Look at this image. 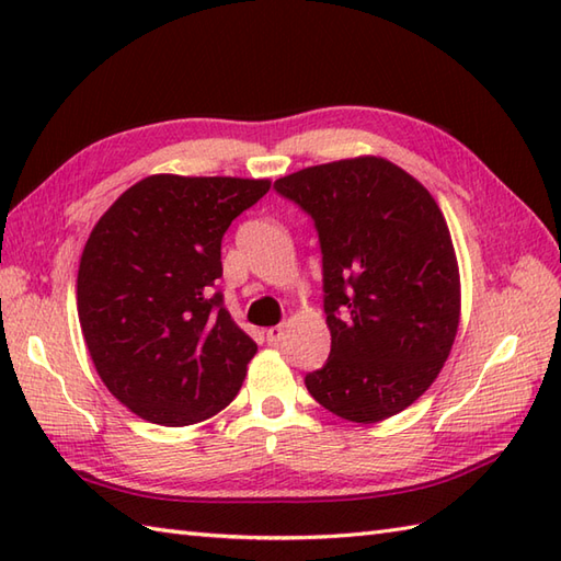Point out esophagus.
<instances>
[{"instance_id": "34e87169", "label": "esophagus", "mask_w": 561, "mask_h": 561, "mask_svg": "<svg viewBox=\"0 0 561 561\" xmlns=\"http://www.w3.org/2000/svg\"><path fill=\"white\" fill-rule=\"evenodd\" d=\"M265 337L270 344H279L282 337H284V325H274V328H267L265 330Z\"/></svg>"}]
</instances>
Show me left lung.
Segmentation results:
<instances>
[{
	"label": "left lung",
	"instance_id": "8db88e82",
	"mask_svg": "<svg viewBox=\"0 0 561 561\" xmlns=\"http://www.w3.org/2000/svg\"><path fill=\"white\" fill-rule=\"evenodd\" d=\"M316 221L330 356L306 388L332 414L374 424L444 368L460 320V274L436 199L400 165L356 157L274 181Z\"/></svg>",
	"mask_w": 561,
	"mask_h": 561
}]
</instances>
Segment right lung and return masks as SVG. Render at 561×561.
<instances>
[{"label": "right lung", "mask_w": 561, "mask_h": 561, "mask_svg": "<svg viewBox=\"0 0 561 561\" xmlns=\"http://www.w3.org/2000/svg\"><path fill=\"white\" fill-rule=\"evenodd\" d=\"M267 190V178L159 173L93 226L79 262V323L105 388L141 420L205 422L241 390L257 344L214 287L226 229Z\"/></svg>", "instance_id": "1"}]
</instances>
